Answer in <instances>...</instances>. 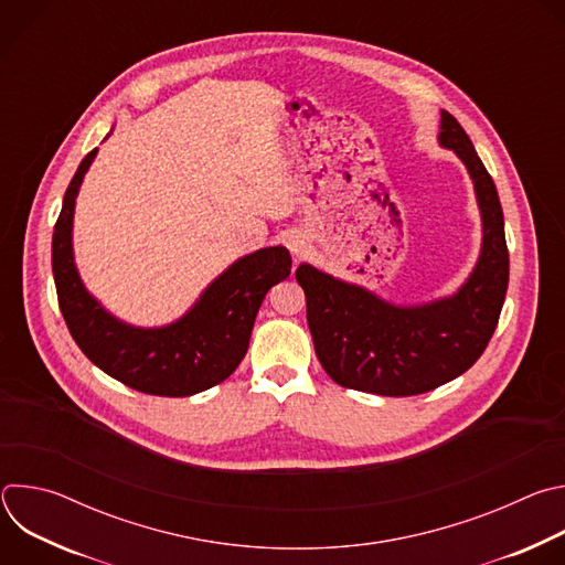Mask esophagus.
Here are the masks:
<instances>
[{"instance_id": "1", "label": "esophagus", "mask_w": 565, "mask_h": 565, "mask_svg": "<svg viewBox=\"0 0 565 565\" xmlns=\"http://www.w3.org/2000/svg\"><path fill=\"white\" fill-rule=\"evenodd\" d=\"M288 250L292 255H301L306 250V238L303 236H290L288 238Z\"/></svg>"}]
</instances>
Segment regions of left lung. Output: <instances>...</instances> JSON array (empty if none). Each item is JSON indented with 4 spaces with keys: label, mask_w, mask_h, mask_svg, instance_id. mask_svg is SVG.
I'll list each match as a JSON object with an SVG mask.
<instances>
[{
    "label": "left lung",
    "mask_w": 565,
    "mask_h": 565,
    "mask_svg": "<svg viewBox=\"0 0 565 565\" xmlns=\"http://www.w3.org/2000/svg\"><path fill=\"white\" fill-rule=\"evenodd\" d=\"M438 145L465 166L480 212V255L449 297L397 306L310 264L295 277L306 295L315 353L338 384L377 395H418L462 375L486 351L508 292L510 255L497 185L460 122L440 111Z\"/></svg>",
    "instance_id": "1"
}]
</instances>
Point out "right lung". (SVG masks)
<instances>
[{
    "mask_svg": "<svg viewBox=\"0 0 565 565\" xmlns=\"http://www.w3.org/2000/svg\"><path fill=\"white\" fill-rule=\"evenodd\" d=\"M96 153L98 147L79 163L53 230V279L68 333L98 369L136 391L168 397L201 393L244 360L259 306L290 275L292 259L284 246L262 248L227 266L170 324H127L87 290L73 257L75 199Z\"/></svg>",
    "mask_w": 565,
    "mask_h": 565,
    "instance_id": "right-lung-1",
    "label": "right lung"
}]
</instances>
